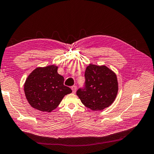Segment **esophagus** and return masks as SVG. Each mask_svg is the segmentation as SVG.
<instances>
[{"mask_svg": "<svg viewBox=\"0 0 154 154\" xmlns=\"http://www.w3.org/2000/svg\"><path fill=\"white\" fill-rule=\"evenodd\" d=\"M72 92L73 93H75L76 92V90H77V87L76 86H72Z\"/></svg>", "mask_w": 154, "mask_h": 154, "instance_id": "esophagus-1", "label": "esophagus"}]
</instances>
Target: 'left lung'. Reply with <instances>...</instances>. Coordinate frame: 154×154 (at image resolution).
Returning a JSON list of instances; mask_svg holds the SVG:
<instances>
[{"label": "left lung", "instance_id": "obj_1", "mask_svg": "<svg viewBox=\"0 0 154 154\" xmlns=\"http://www.w3.org/2000/svg\"><path fill=\"white\" fill-rule=\"evenodd\" d=\"M85 88L76 94L82 103L94 111L102 110L116 98L118 83L116 74L104 65L90 64L85 71Z\"/></svg>", "mask_w": 154, "mask_h": 154}]
</instances>
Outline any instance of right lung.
I'll use <instances>...</instances> for the list:
<instances>
[{
	"instance_id": "add662e5",
	"label": "right lung",
	"mask_w": 154,
	"mask_h": 154,
	"mask_svg": "<svg viewBox=\"0 0 154 154\" xmlns=\"http://www.w3.org/2000/svg\"><path fill=\"white\" fill-rule=\"evenodd\" d=\"M58 66L38 67L27 77L24 94L29 104L38 110L51 112L58 107L72 90L64 85V77L58 73Z\"/></svg>"
}]
</instances>
